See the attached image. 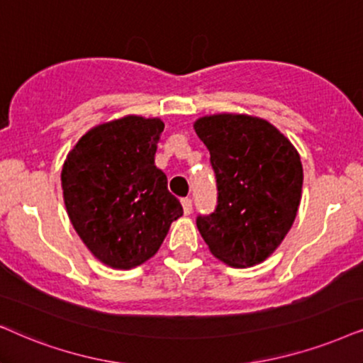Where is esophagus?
Wrapping results in <instances>:
<instances>
[{
  "instance_id": "obj_1",
  "label": "esophagus",
  "mask_w": 363,
  "mask_h": 363,
  "mask_svg": "<svg viewBox=\"0 0 363 363\" xmlns=\"http://www.w3.org/2000/svg\"><path fill=\"white\" fill-rule=\"evenodd\" d=\"M181 203H182V208H184V214H191L192 213V199H191V197H184Z\"/></svg>"
}]
</instances>
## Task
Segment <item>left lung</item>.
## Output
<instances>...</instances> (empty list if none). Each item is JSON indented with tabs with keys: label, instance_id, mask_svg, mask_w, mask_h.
I'll return each instance as SVG.
<instances>
[{
	"label": "left lung",
	"instance_id": "left-lung-1",
	"mask_svg": "<svg viewBox=\"0 0 363 363\" xmlns=\"http://www.w3.org/2000/svg\"><path fill=\"white\" fill-rule=\"evenodd\" d=\"M216 176L218 204L196 218L211 253L245 268L264 261L296 218L303 167L291 142L272 123L247 116L203 117L194 123Z\"/></svg>",
	"mask_w": 363,
	"mask_h": 363
}]
</instances>
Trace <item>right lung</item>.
<instances>
[{
    "label": "right lung",
    "instance_id": "obj_1",
    "mask_svg": "<svg viewBox=\"0 0 363 363\" xmlns=\"http://www.w3.org/2000/svg\"><path fill=\"white\" fill-rule=\"evenodd\" d=\"M164 123L128 116L91 128L62 169L68 218L102 263L139 266L157 253L182 206L154 155Z\"/></svg>",
    "mask_w": 363,
    "mask_h": 363
}]
</instances>
